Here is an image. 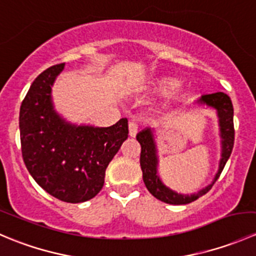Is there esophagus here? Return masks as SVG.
<instances>
[{"label":"esophagus","instance_id":"esophagus-1","mask_svg":"<svg viewBox=\"0 0 256 256\" xmlns=\"http://www.w3.org/2000/svg\"><path fill=\"white\" fill-rule=\"evenodd\" d=\"M128 135L130 138H135L138 135V125L135 122H128Z\"/></svg>","mask_w":256,"mask_h":256}]
</instances>
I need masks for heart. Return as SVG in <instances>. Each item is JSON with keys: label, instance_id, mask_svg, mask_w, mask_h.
I'll list each match as a JSON object with an SVG mask.
<instances>
[{"label": "heart", "instance_id": "b5f03b06", "mask_svg": "<svg viewBox=\"0 0 256 256\" xmlns=\"http://www.w3.org/2000/svg\"><path fill=\"white\" fill-rule=\"evenodd\" d=\"M180 86V80L174 76H161L152 80L147 85V90L150 92L160 95V96H171L177 92L178 88Z\"/></svg>", "mask_w": 256, "mask_h": 256}]
</instances>
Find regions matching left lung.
<instances>
[{"label": "left lung", "instance_id": "obj_1", "mask_svg": "<svg viewBox=\"0 0 256 256\" xmlns=\"http://www.w3.org/2000/svg\"><path fill=\"white\" fill-rule=\"evenodd\" d=\"M197 104L207 105L209 108H213L216 110V115L219 118V132L222 138V158L219 162V170L214 176L213 182L208 184L207 187L198 190V193L193 194H180L174 192L171 188L164 184L161 178L158 176V156H157V146L154 142V131L152 128H146L144 130L140 131L136 136V140L141 144V154H140V164L142 170L144 183L148 192L157 200H162L168 204H188L193 200H198L203 194L208 192L216 180L220 176L226 161L230 157L232 151L234 146V109L232 104L230 98L224 92H214V94L202 95L200 99L197 100Z\"/></svg>", "mask_w": 256, "mask_h": 256}]
</instances>
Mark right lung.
I'll use <instances>...</instances> for the list:
<instances>
[{"instance_id": "1", "label": "right lung", "mask_w": 256, "mask_h": 256, "mask_svg": "<svg viewBox=\"0 0 256 256\" xmlns=\"http://www.w3.org/2000/svg\"><path fill=\"white\" fill-rule=\"evenodd\" d=\"M64 69H46L30 85L20 110L22 157L36 182L66 203L94 198L106 167L128 138V118L109 128L74 125L54 110L52 85Z\"/></svg>"}]
</instances>
